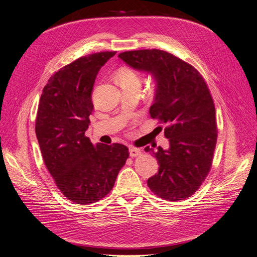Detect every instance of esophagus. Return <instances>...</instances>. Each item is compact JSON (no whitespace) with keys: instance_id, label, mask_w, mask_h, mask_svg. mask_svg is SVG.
<instances>
[{"instance_id":"obj_1","label":"esophagus","mask_w":257,"mask_h":257,"mask_svg":"<svg viewBox=\"0 0 257 257\" xmlns=\"http://www.w3.org/2000/svg\"><path fill=\"white\" fill-rule=\"evenodd\" d=\"M128 152H130L131 158H135V157H137V155H141V153H142L141 149H137V148H134V147H131Z\"/></svg>"}]
</instances>
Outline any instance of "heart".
Masks as SVG:
<instances>
[{
    "label": "heart",
    "instance_id": "1",
    "mask_svg": "<svg viewBox=\"0 0 257 257\" xmlns=\"http://www.w3.org/2000/svg\"><path fill=\"white\" fill-rule=\"evenodd\" d=\"M116 82L121 85H130V84H138L141 85V77L138 73L130 67H121L116 73Z\"/></svg>",
    "mask_w": 257,
    "mask_h": 257
}]
</instances>
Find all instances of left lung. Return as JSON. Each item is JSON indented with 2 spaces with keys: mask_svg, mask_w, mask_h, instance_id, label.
I'll use <instances>...</instances> for the list:
<instances>
[{
  "mask_svg": "<svg viewBox=\"0 0 257 257\" xmlns=\"http://www.w3.org/2000/svg\"><path fill=\"white\" fill-rule=\"evenodd\" d=\"M118 57L152 76L155 92L149 112L166 124L168 149L145 148L160 165L158 174L148 179V186L166 200L190 197L211 167L217 136L215 108L204 78L192 65L163 50L126 51Z\"/></svg>",
  "mask_w": 257,
  "mask_h": 257,
  "instance_id": "8db88e82",
  "label": "left lung"
}]
</instances>
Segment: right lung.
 Instances as JSON below:
<instances>
[{"label": "right lung", "mask_w": 257, "mask_h": 257, "mask_svg": "<svg viewBox=\"0 0 257 257\" xmlns=\"http://www.w3.org/2000/svg\"><path fill=\"white\" fill-rule=\"evenodd\" d=\"M115 51L81 57L54 73L43 90L35 132L45 165L63 195L79 205L105 197L128 158L121 144L93 145L84 133L99 69Z\"/></svg>", "instance_id": "add662e5"}]
</instances>
